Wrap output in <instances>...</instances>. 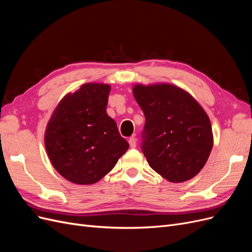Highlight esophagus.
Masks as SVG:
<instances>
[{
    "label": "esophagus",
    "instance_id": "obj_1",
    "mask_svg": "<svg viewBox=\"0 0 252 252\" xmlns=\"http://www.w3.org/2000/svg\"><path fill=\"white\" fill-rule=\"evenodd\" d=\"M129 146H130L131 148H135L136 146V139L134 138V136H131L130 139H129Z\"/></svg>",
    "mask_w": 252,
    "mask_h": 252
}]
</instances>
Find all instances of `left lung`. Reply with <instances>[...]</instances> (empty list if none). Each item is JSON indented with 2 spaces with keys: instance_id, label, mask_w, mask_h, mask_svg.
<instances>
[{
  "instance_id": "left-lung-1",
  "label": "left lung",
  "mask_w": 252,
  "mask_h": 252,
  "mask_svg": "<svg viewBox=\"0 0 252 252\" xmlns=\"http://www.w3.org/2000/svg\"><path fill=\"white\" fill-rule=\"evenodd\" d=\"M145 119L141 148L150 167L172 183L201 171L212 149L207 114L194 98L170 84L132 89Z\"/></svg>"
}]
</instances>
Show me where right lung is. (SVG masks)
<instances>
[{
	"mask_svg": "<svg viewBox=\"0 0 252 252\" xmlns=\"http://www.w3.org/2000/svg\"><path fill=\"white\" fill-rule=\"evenodd\" d=\"M110 86L85 84L60 102L45 132V146L57 171L71 183L94 184L129 148L106 113Z\"/></svg>",
	"mask_w": 252,
	"mask_h": 252,
	"instance_id": "1",
	"label": "right lung"
}]
</instances>
